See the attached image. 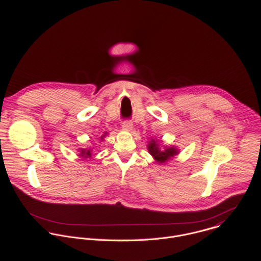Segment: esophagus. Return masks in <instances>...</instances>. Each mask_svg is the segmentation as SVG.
<instances>
[{"mask_svg": "<svg viewBox=\"0 0 261 261\" xmlns=\"http://www.w3.org/2000/svg\"><path fill=\"white\" fill-rule=\"evenodd\" d=\"M122 126H123V129L126 130V131H132L133 130V124L130 121H124Z\"/></svg>", "mask_w": 261, "mask_h": 261, "instance_id": "1", "label": "esophagus"}]
</instances>
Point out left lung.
<instances>
[{
  "label": "left lung",
  "instance_id": "1",
  "mask_svg": "<svg viewBox=\"0 0 261 261\" xmlns=\"http://www.w3.org/2000/svg\"><path fill=\"white\" fill-rule=\"evenodd\" d=\"M147 151L152 155V157L159 163L163 164L169 160H171L174 156L179 154V150L176 146L170 145V146H162L158 142V140L151 139L147 143Z\"/></svg>",
  "mask_w": 261,
  "mask_h": 261
}]
</instances>
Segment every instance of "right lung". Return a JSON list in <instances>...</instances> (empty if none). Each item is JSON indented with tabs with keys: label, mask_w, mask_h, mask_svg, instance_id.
Masks as SVG:
<instances>
[{
	"label": "right lung",
	"mask_w": 261,
	"mask_h": 261,
	"mask_svg": "<svg viewBox=\"0 0 261 261\" xmlns=\"http://www.w3.org/2000/svg\"><path fill=\"white\" fill-rule=\"evenodd\" d=\"M106 136V133H104L102 136H101V140ZM80 152V156L83 157V158H90L92 156V150L91 148H81V150H79Z\"/></svg>",
	"instance_id": "1"
}]
</instances>
